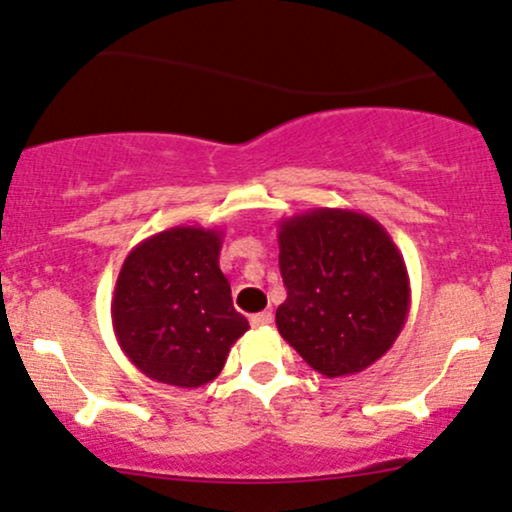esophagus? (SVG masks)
Segmentation results:
<instances>
[{
    "instance_id": "34e87169",
    "label": "esophagus",
    "mask_w": 512,
    "mask_h": 512,
    "mask_svg": "<svg viewBox=\"0 0 512 512\" xmlns=\"http://www.w3.org/2000/svg\"><path fill=\"white\" fill-rule=\"evenodd\" d=\"M268 324H273L271 312H258L251 317V326H256V329H261V326H268Z\"/></svg>"
}]
</instances>
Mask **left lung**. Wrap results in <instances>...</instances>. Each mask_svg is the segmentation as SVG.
I'll return each mask as SVG.
<instances>
[{
	"label": "left lung",
	"instance_id": "1",
	"mask_svg": "<svg viewBox=\"0 0 512 512\" xmlns=\"http://www.w3.org/2000/svg\"><path fill=\"white\" fill-rule=\"evenodd\" d=\"M278 246L280 336L324 377L377 363L411 307L404 256L387 229L358 210L312 208L280 220Z\"/></svg>",
	"mask_w": 512,
	"mask_h": 512
}]
</instances>
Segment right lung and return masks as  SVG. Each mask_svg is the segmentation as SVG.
<instances>
[{"label": "right lung", "instance_id": "obj_1", "mask_svg": "<svg viewBox=\"0 0 512 512\" xmlns=\"http://www.w3.org/2000/svg\"><path fill=\"white\" fill-rule=\"evenodd\" d=\"M222 237V229L171 227L140 241L125 258L111 300L113 331L149 380L203 387L249 331L220 271Z\"/></svg>", "mask_w": 512, "mask_h": 512}]
</instances>
